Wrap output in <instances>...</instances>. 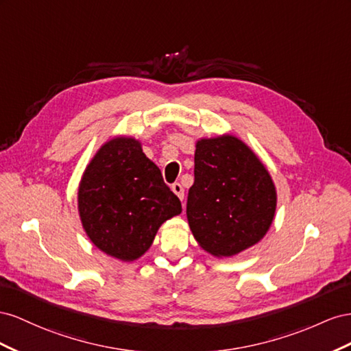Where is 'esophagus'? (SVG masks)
Masks as SVG:
<instances>
[{
	"mask_svg": "<svg viewBox=\"0 0 351 351\" xmlns=\"http://www.w3.org/2000/svg\"><path fill=\"white\" fill-rule=\"evenodd\" d=\"M172 191H173V193L178 195V198L181 199V202H182L184 197H185V193H184V188H182V185L179 184V182H175V184L172 185Z\"/></svg>",
	"mask_w": 351,
	"mask_h": 351,
	"instance_id": "esophagus-1",
	"label": "esophagus"
}]
</instances>
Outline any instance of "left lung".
<instances>
[{
    "label": "left lung",
    "instance_id": "obj_1",
    "mask_svg": "<svg viewBox=\"0 0 351 351\" xmlns=\"http://www.w3.org/2000/svg\"><path fill=\"white\" fill-rule=\"evenodd\" d=\"M194 163L186 217L198 245L231 257L263 239L275 217L276 188L253 149L229 134L202 138Z\"/></svg>",
    "mask_w": 351,
    "mask_h": 351
}]
</instances>
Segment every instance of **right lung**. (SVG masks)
Segmentation results:
<instances>
[{"label": "right lung", "instance_id": "1", "mask_svg": "<svg viewBox=\"0 0 351 351\" xmlns=\"http://www.w3.org/2000/svg\"><path fill=\"white\" fill-rule=\"evenodd\" d=\"M84 231L107 256L134 262L152 247L167 219L181 215L179 198L134 136L98 148L77 188Z\"/></svg>", "mask_w": 351, "mask_h": 351}]
</instances>
